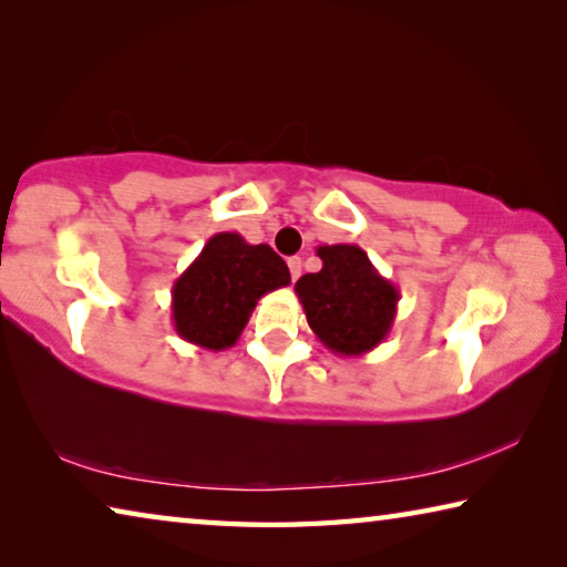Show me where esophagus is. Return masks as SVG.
Listing matches in <instances>:
<instances>
[{
	"label": "esophagus",
	"mask_w": 567,
	"mask_h": 567,
	"mask_svg": "<svg viewBox=\"0 0 567 567\" xmlns=\"http://www.w3.org/2000/svg\"><path fill=\"white\" fill-rule=\"evenodd\" d=\"M287 267H290V275H292V282H295L297 277L302 275V260H300V257H290V260H287Z\"/></svg>",
	"instance_id": "obj_1"
}]
</instances>
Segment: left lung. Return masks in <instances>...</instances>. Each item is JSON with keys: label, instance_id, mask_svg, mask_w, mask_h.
Instances as JSON below:
<instances>
[{"label": "left lung", "instance_id": "obj_1", "mask_svg": "<svg viewBox=\"0 0 567 567\" xmlns=\"http://www.w3.org/2000/svg\"><path fill=\"white\" fill-rule=\"evenodd\" d=\"M318 257L322 270L295 282L307 324L342 358L375 350L395 322L400 290L358 245H320Z\"/></svg>", "mask_w": 567, "mask_h": 567}]
</instances>
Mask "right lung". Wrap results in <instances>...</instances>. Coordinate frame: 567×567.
<instances>
[{"instance_id":"add662e5","label":"right lung","mask_w":567,"mask_h":567,"mask_svg":"<svg viewBox=\"0 0 567 567\" xmlns=\"http://www.w3.org/2000/svg\"><path fill=\"white\" fill-rule=\"evenodd\" d=\"M287 285L290 270L270 245L217 233L172 285V324L197 348L227 350L239 340L257 300Z\"/></svg>"}]
</instances>
